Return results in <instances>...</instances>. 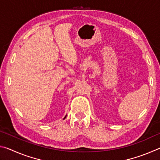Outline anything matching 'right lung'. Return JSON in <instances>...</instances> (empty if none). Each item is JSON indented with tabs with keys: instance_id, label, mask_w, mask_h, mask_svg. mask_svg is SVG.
Masks as SVG:
<instances>
[{
	"instance_id": "obj_1",
	"label": "right lung",
	"mask_w": 160,
	"mask_h": 160,
	"mask_svg": "<svg viewBox=\"0 0 160 160\" xmlns=\"http://www.w3.org/2000/svg\"><path fill=\"white\" fill-rule=\"evenodd\" d=\"M66 116H67V115H66V116H65V117H64V118H63V119H65V118H66Z\"/></svg>"
}]
</instances>
